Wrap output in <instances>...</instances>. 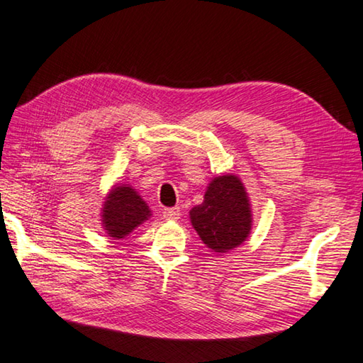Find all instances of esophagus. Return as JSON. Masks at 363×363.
I'll return each instance as SVG.
<instances>
[{
	"instance_id": "1",
	"label": "esophagus",
	"mask_w": 363,
	"mask_h": 363,
	"mask_svg": "<svg viewBox=\"0 0 363 363\" xmlns=\"http://www.w3.org/2000/svg\"><path fill=\"white\" fill-rule=\"evenodd\" d=\"M181 216V208L179 206H174V208H167V210L163 211V218L167 220H177Z\"/></svg>"
}]
</instances>
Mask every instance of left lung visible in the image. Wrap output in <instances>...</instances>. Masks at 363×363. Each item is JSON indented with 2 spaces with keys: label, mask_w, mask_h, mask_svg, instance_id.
<instances>
[{
  "label": "left lung",
  "mask_w": 363,
  "mask_h": 363,
  "mask_svg": "<svg viewBox=\"0 0 363 363\" xmlns=\"http://www.w3.org/2000/svg\"><path fill=\"white\" fill-rule=\"evenodd\" d=\"M194 229L208 248L227 253L247 240L251 230V206L242 181L233 174L214 177L201 205L190 210Z\"/></svg>",
  "instance_id": "left-lung-1"
}]
</instances>
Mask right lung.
<instances>
[{"label": "right lung", "instance_id": "right-lung-1", "mask_svg": "<svg viewBox=\"0 0 363 363\" xmlns=\"http://www.w3.org/2000/svg\"><path fill=\"white\" fill-rule=\"evenodd\" d=\"M149 218V206L128 184L115 186L104 201L102 225L113 240L125 238Z\"/></svg>", "mask_w": 363, "mask_h": 363}]
</instances>
